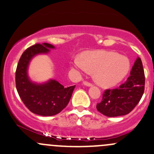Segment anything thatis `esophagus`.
Masks as SVG:
<instances>
[{"label": "esophagus", "instance_id": "esophagus-1", "mask_svg": "<svg viewBox=\"0 0 154 154\" xmlns=\"http://www.w3.org/2000/svg\"><path fill=\"white\" fill-rule=\"evenodd\" d=\"M83 84L85 85V86H92V84L91 83H89V82L88 81H84L83 82Z\"/></svg>", "mask_w": 154, "mask_h": 154}]
</instances>
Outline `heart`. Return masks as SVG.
I'll use <instances>...</instances> for the list:
<instances>
[{
	"label": "heart",
	"mask_w": 154,
	"mask_h": 154,
	"mask_svg": "<svg viewBox=\"0 0 154 154\" xmlns=\"http://www.w3.org/2000/svg\"><path fill=\"white\" fill-rule=\"evenodd\" d=\"M73 65L82 72L95 73L96 83L105 87L122 81L130 69L128 58L105 50L86 52L82 54L81 59H74Z\"/></svg>",
	"instance_id": "b5f03b06"
}]
</instances>
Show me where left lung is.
<instances>
[{
	"mask_svg": "<svg viewBox=\"0 0 154 154\" xmlns=\"http://www.w3.org/2000/svg\"><path fill=\"white\" fill-rule=\"evenodd\" d=\"M145 77L142 62L139 57L135 62L130 76L118 88L103 92L102 100L96 108L109 117H119L130 113L138 104L144 91Z\"/></svg>",
	"mask_w": 154,
	"mask_h": 154,
	"instance_id": "left-lung-1",
	"label": "left lung"
}]
</instances>
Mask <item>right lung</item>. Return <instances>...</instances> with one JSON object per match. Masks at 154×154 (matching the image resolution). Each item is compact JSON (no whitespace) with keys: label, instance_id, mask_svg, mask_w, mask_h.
Instances as JSON below:
<instances>
[{"label":"right lung","instance_id":"obj_1","mask_svg":"<svg viewBox=\"0 0 154 154\" xmlns=\"http://www.w3.org/2000/svg\"><path fill=\"white\" fill-rule=\"evenodd\" d=\"M49 48H54L47 43L36 44L22 53L16 71V86L19 97L27 108L41 116H53L60 113L70 101L74 86L64 87L56 80L44 84H35L30 81L27 68L31 58L36 54L47 53Z\"/></svg>","mask_w":154,"mask_h":154}]
</instances>
